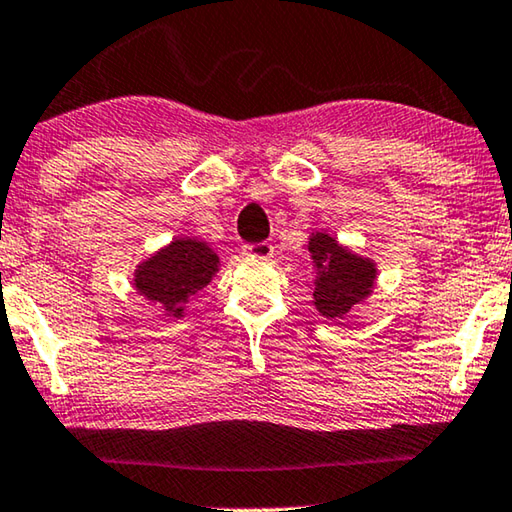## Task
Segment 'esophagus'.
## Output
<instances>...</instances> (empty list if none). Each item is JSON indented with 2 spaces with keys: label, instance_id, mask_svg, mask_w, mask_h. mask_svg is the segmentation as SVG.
Here are the masks:
<instances>
[{
  "label": "esophagus",
  "instance_id": "obj_1",
  "mask_svg": "<svg viewBox=\"0 0 512 512\" xmlns=\"http://www.w3.org/2000/svg\"><path fill=\"white\" fill-rule=\"evenodd\" d=\"M243 255H250V257H271L273 255V246L269 241H259V243H246L243 246Z\"/></svg>",
  "mask_w": 512,
  "mask_h": 512
}]
</instances>
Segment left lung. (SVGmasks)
Here are the masks:
<instances>
[{
  "label": "left lung",
  "instance_id": "left-lung-1",
  "mask_svg": "<svg viewBox=\"0 0 512 512\" xmlns=\"http://www.w3.org/2000/svg\"><path fill=\"white\" fill-rule=\"evenodd\" d=\"M308 250L315 264L322 266L312 289L317 310L326 319H342L352 305L370 294L375 266L368 259L347 253L329 234L312 236Z\"/></svg>",
  "mask_w": 512,
  "mask_h": 512
}]
</instances>
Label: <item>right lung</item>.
Here are the masks:
<instances>
[{
    "instance_id": "1",
    "label": "right lung",
    "mask_w": 512,
    "mask_h": 512,
    "mask_svg": "<svg viewBox=\"0 0 512 512\" xmlns=\"http://www.w3.org/2000/svg\"><path fill=\"white\" fill-rule=\"evenodd\" d=\"M216 271L218 257L211 248L195 239H179L137 269L135 287L179 317L183 303L200 292Z\"/></svg>"
}]
</instances>
